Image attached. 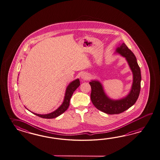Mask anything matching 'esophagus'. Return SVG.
I'll return each mask as SVG.
<instances>
[{
  "mask_svg": "<svg viewBox=\"0 0 160 160\" xmlns=\"http://www.w3.org/2000/svg\"><path fill=\"white\" fill-rule=\"evenodd\" d=\"M88 78H89V77H88V75L87 73H82V75H81V78H82V80H87Z\"/></svg>",
  "mask_w": 160,
  "mask_h": 160,
  "instance_id": "esophagus-1",
  "label": "esophagus"
}]
</instances>
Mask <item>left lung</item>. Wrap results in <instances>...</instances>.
<instances>
[{
	"label": "left lung",
	"mask_w": 160,
	"mask_h": 160,
	"mask_svg": "<svg viewBox=\"0 0 160 160\" xmlns=\"http://www.w3.org/2000/svg\"><path fill=\"white\" fill-rule=\"evenodd\" d=\"M114 53H118L125 58L132 72L133 82L128 94L124 98L114 100L106 94L101 82L97 80L89 82L92 89L91 98L93 104L98 110L109 114H118L127 110L135 104L140 92V68L133 53L123 42L119 44Z\"/></svg>",
	"instance_id": "left-lung-1"
}]
</instances>
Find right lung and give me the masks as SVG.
<instances>
[{
    "mask_svg": "<svg viewBox=\"0 0 160 160\" xmlns=\"http://www.w3.org/2000/svg\"><path fill=\"white\" fill-rule=\"evenodd\" d=\"M80 84V80L78 78H77L75 80L72 81V82H71L66 88L64 98V100L62 101V104L57 109H56L55 111L52 112L51 113H48V114H40L35 113L34 112L29 111L31 112H32L33 114H35L40 118H44L49 119V118H53L58 117L60 114L63 113L65 111H67V109L68 108L71 98L72 97L73 92H75V90L77 88H78ZM25 108H26L27 109H28L26 107H25Z\"/></svg>",
    "mask_w": 160,
    "mask_h": 160,
    "instance_id": "1",
    "label": "right lung"
}]
</instances>
